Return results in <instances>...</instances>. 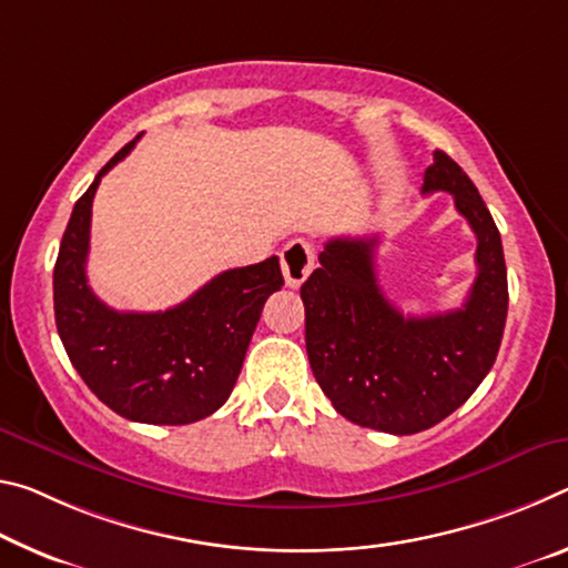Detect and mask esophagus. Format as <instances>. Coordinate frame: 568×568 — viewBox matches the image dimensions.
<instances>
[{
    "mask_svg": "<svg viewBox=\"0 0 568 568\" xmlns=\"http://www.w3.org/2000/svg\"><path fill=\"white\" fill-rule=\"evenodd\" d=\"M281 265L287 287H301L305 277L311 275L316 265V250L305 240H291L281 252Z\"/></svg>",
    "mask_w": 568,
    "mask_h": 568,
    "instance_id": "1",
    "label": "esophagus"
}]
</instances>
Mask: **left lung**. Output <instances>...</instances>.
I'll list each match as a JSON object with an SVG mask.
<instances>
[{
    "label": "left lung",
    "instance_id": "1",
    "mask_svg": "<svg viewBox=\"0 0 568 568\" xmlns=\"http://www.w3.org/2000/svg\"><path fill=\"white\" fill-rule=\"evenodd\" d=\"M422 192H449L470 224L478 277L463 308L402 316L376 281L379 237H333L301 285L305 348L323 394L354 425L389 435L435 427L470 399L498 356L508 316L500 232L470 176L432 154Z\"/></svg>",
    "mask_w": 568,
    "mask_h": 568
}]
</instances>
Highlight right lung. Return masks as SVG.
Here are the masks:
<instances>
[{
    "mask_svg": "<svg viewBox=\"0 0 568 568\" xmlns=\"http://www.w3.org/2000/svg\"><path fill=\"white\" fill-rule=\"evenodd\" d=\"M139 136L98 171L60 242L52 298L75 372L115 414L143 425H192L235 389L265 301L283 287L277 257L224 270L169 311H113L90 291L85 260L90 210L101 179L131 154Z\"/></svg>",
    "mask_w": 568,
    "mask_h": 568,
    "instance_id": "right-lung-1",
    "label": "right lung"
}]
</instances>
